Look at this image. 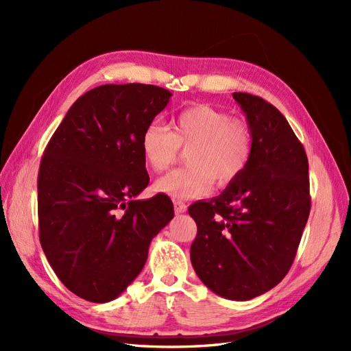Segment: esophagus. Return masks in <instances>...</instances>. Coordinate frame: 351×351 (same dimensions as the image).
Listing matches in <instances>:
<instances>
[{
	"instance_id": "obj_1",
	"label": "esophagus",
	"mask_w": 351,
	"mask_h": 351,
	"mask_svg": "<svg viewBox=\"0 0 351 351\" xmlns=\"http://www.w3.org/2000/svg\"><path fill=\"white\" fill-rule=\"evenodd\" d=\"M174 209H176V214H184L186 209H187V205L184 204V202L176 200L174 202Z\"/></svg>"
}]
</instances>
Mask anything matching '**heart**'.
I'll return each instance as SVG.
<instances>
[{
  "label": "heart",
  "instance_id": "obj_1",
  "mask_svg": "<svg viewBox=\"0 0 351 351\" xmlns=\"http://www.w3.org/2000/svg\"><path fill=\"white\" fill-rule=\"evenodd\" d=\"M168 130L152 123L141 137V151L147 168L162 173L173 167L180 149L187 151L189 167L159 178L155 189L174 199H195L214 186H227L247 168L253 154L250 125L206 104L178 112Z\"/></svg>",
  "mask_w": 351,
  "mask_h": 351
}]
</instances>
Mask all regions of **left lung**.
Segmentation results:
<instances>
[{"mask_svg": "<svg viewBox=\"0 0 351 351\" xmlns=\"http://www.w3.org/2000/svg\"><path fill=\"white\" fill-rule=\"evenodd\" d=\"M232 97L253 133L252 159L219 196L189 206L197 226L190 259L209 290L243 302L269 291L291 268L311 212L309 162L272 104Z\"/></svg>", "mask_w": 351, "mask_h": 351, "instance_id": "obj_1", "label": "left lung"}]
</instances>
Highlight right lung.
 Masks as SVG:
<instances>
[{"mask_svg": "<svg viewBox=\"0 0 351 351\" xmlns=\"http://www.w3.org/2000/svg\"><path fill=\"white\" fill-rule=\"evenodd\" d=\"M169 98L154 84H102L71 105L45 147L38 174L40 246L60 281L84 300L119 297L174 217L164 193L134 199L149 184L142 133Z\"/></svg>", "mask_w": 351, "mask_h": 351, "instance_id": "right-lung-1", "label": "right lung"}]
</instances>
